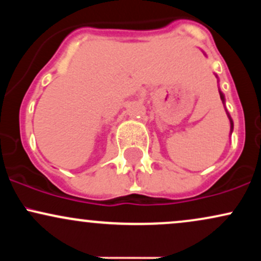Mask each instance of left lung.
<instances>
[{"label":"left lung","mask_w":261,"mask_h":261,"mask_svg":"<svg viewBox=\"0 0 261 261\" xmlns=\"http://www.w3.org/2000/svg\"><path fill=\"white\" fill-rule=\"evenodd\" d=\"M216 77H217V74H216ZM217 79H218V77H217ZM218 92H220L221 100H222V103H223V106H224V104H226V98H224V94H223L222 92L220 91V89H218ZM226 113H227V116H228V119H229V124H230V134H232V131H233V120H232V118H230L229 113L227 112V109H226Z\"/></svg>","instance_id":"1"}]
</instances>
